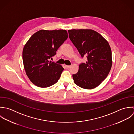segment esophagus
<instances>
[{
    "mask_svg": "<svg viewBox=\"0 0 134 134\" xmlns=\"http://www.w3.org/2000/svg\"><path fill=\"white\" fill-rule=\"evenodd\" d=\"M65 67H66V68H69L71 67V66H70V65H65Z\"/></svg>",
    "mask_w": 134,
    "mask_h": 134,
    "instance_id": "esophagus-1",
    "label": "esophagus"
}]
</instances>
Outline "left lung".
Masks as SVG:
<instances>
[{"label":"left lung","mask_w":134,"mask_h":134,"mask_svg":"<svg viewBox=\"0 0 134 134\" xmlns=\"http://www.w3.org/2000/svg\"><path fill=\"white\" fill-rule=\"evenodd\" d=\"M69 37L85 63L79 65L78 72L72 75L75 83L85 89H93L107 78L112 66V53L107 40L92 29L68 30Z\"/></svg>","instance_id":"obj_1"}]
</instances>
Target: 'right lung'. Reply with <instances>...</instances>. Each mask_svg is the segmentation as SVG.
I'll return each instance as SVG.
<instances>
[{"instance_id": "right-lung-1", "label": "right lung", "mask_w": 134, "mask_h": 134, "mask_svg": "<svg viewBox=\"0 0 134 134\" xmlns=\"http://www.w3.org/2000/svg\"><path fill=\"white\" fill-rule=\"evenodd\" d=\"M68 38L66 30H40L33 34L23 50V62L27 77L35 85L48 87L59 79L63 67L49 61Z\"/></svg>"}]
</instances>
